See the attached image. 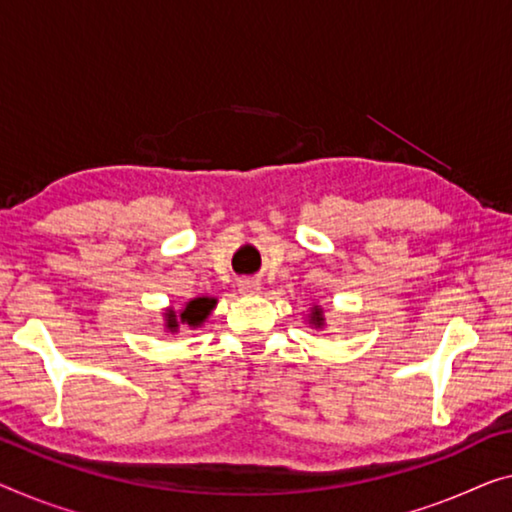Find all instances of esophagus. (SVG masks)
Masks as SVG:
<instances>
[{"label":"esophagus","instance_id":"34e87169","mask_svg":"<svg viewBox=\"0 0 512 512\" xmlns=\"http://www.w3.org/2000/svg\"><path fill=\"white\" fill-rule=\"evenodd\" d=\"M239 292L241 294H257L259 292V282L257 280H241L239 282Z\"/></svg>","mask_w":512,"mask_h":512}]
</instances>
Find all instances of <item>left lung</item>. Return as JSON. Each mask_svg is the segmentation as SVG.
I'll return each mask as SVG.
<instances>
[{
    "label": "left lung",
    "instance_id": "8db88e82",
    "mask_svg": "<svg viewBox=\"0 0 512 512\" xmlns=\"http://www.w3.org/2000/svg\"><path fill=\"white\" fill-rule=\"evenodd\" d=\"M305 319H308V324L312 326V329H324V326H326L322 305H312L308 317H305Z\"/></svg>",
    "mask_w": 512,
    "mask_h": 512
}]
</instances>
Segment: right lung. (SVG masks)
I'll return each instance as SVG.
<instances>
[{
	"label": "right lung",
	"instance_id": "1",
	"mask_svg": "<svg viewBox=\"0 0 512 512\" xmlns=\"http://www.w3.org/2000/svg\"><path fill=\"white\" fill-rule=\"evenodd\" d=\"M216 299L213 296H195L188 303H183L181 310L165 308L163 310V326L167 333H179L181 326H188V329H200V326L207 322L209 315L216 308Z\"/></svg>",
	"mask_w": 512,
	"mask_h": 512
}]
</instances>
